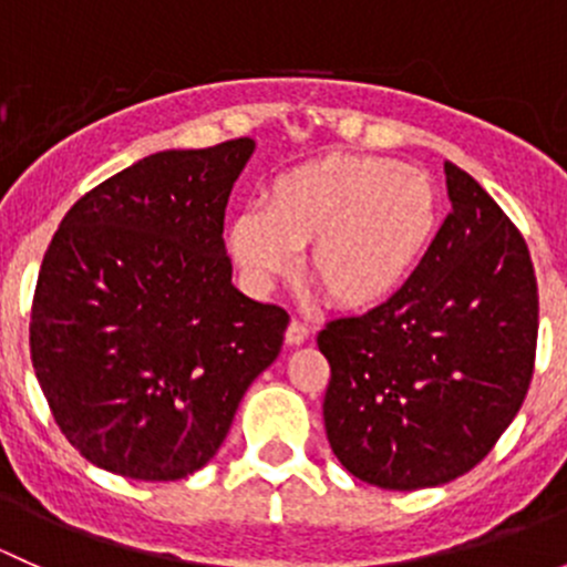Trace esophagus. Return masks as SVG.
<instances>
[{
    "label": "esophagus",
    "mask_w": 567,
    "mask_h": 567,
    "mask_svg": "<svg viewBox=\"0 0 567 567\" xmlns=\"http://www.w3.org/2000/svg\"><path fill=\"white\" fill-rule=\"evenodd\" d=\"M307 337H310V329H307L305 323H301V320H290V326H288V331H285V342H288V346H301V342L307 340Z\"/></svg>",
    "instance_id": "esophagus-1"
}]
</instances>
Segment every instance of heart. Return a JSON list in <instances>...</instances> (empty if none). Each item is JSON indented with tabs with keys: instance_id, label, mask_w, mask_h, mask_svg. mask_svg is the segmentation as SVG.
<instances>
[{
	"instance_id": "b5f03b06",
	"label": "heart",
	"mask_w": 567,
	"mask_h": 567,
	"mask_svg": "<svg viewBox=\"0 0 567 567\" xmlns=\"http://www.w3.org/2000/svg\"><path fill=\"white\" fill-rule=\"evenodd\" d=\"M442 194L416 167L381 156H329L288 169L266 188L262 210L227 227V251L251 290L290 277L307 247V277L348 312L386 305L436 241Z\"/></svg>"
}]
</instances>
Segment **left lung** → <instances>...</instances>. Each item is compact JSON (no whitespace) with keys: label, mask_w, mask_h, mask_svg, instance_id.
Masks as SVG:
<instances>
[{"label":"left lung","mask_w":567,"mask_h":567,"mask_svg":"<svg viewBox=\"0 0 567 567\" xmlns=\"http://www.w3.org/2000/svg\"><path fill=\"white\" fill-rule=\"evenodd\" d=\"M453 210L403 290L318 334L326 436L370 485H444L491 453L527 398L537 282L527 241L491 194L444 162Z\"/></svg>","instance_id":"left-lung-1"}]
</instances>
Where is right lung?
<instances>
[{"label":"right lung","instance_id":"right-lung-1","mask_svg":"<svg viewBox=\"0 0 567 567\" xmlns=\"http://www.w3.org/2000/svg\"><path fill=\"white\" fill-rule=\"evenodd\" d=\"M249 136L164 151L84 194L38 274L30 353L68 442L99 468L167 483L216 455L288 312L233 285L225 208Z\"/></svg>","mask_w":567,"mask_h":567}]
</instances>
